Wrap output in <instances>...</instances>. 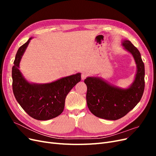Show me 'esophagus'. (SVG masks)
<instances>
[{
	"label": "esophagus",
	"mask_w": 156,
	"mask_h": 156,
	"mask_svg": "<svg viewBox=\"0 0 156 156\" xmlns=\"http://www.w3.org/2000/svg\"><path fill=\"white\" fill-rule=\"evenodd\" d=\"M88 75V73H87V72H82V73H81V79H82L83 80L85 79L87 77Z\"/></svg>",
	"instance_id": "34e87169"
}]
</instances>
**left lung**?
Segmentation results:
<instances>
[{
	"label": "left lung",
	"instance_id": "obj_1",
	"mask_svg": "<svg viewBox=\"0 0 156 156\" xmlns=\"http://www.w3.org/2000/svg\"><path fill=\"white\" fill-rule=\"evenodd\" d=\"M122 45L133 55L137 66L135 81L127 89L113 87L98 77H87V103L94 115L116 120L126 115L140 101L144 90V64L137 48L128 40Z\"/></svg>",
	"mask_w": 156,
	"mask_h": 156
}]
</instances>
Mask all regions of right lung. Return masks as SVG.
I'll use <instances>...</instances> for the list:
<instances>
[{
    "instance_id": "1",
    "label": "right lung",
    "mask_w": 156,
    "mask_h": 156,
    "mask_svg": "<svg viewBox=\"0 0 156 156\" xmlns=\"http://www.w3.org/2000/svg\"><path fill=\"white\" fill-rule=\"evenodd\" d=\"M31 38L21 45L16 53L12 72L13 92L19 104L30 116L36 120H48L63 112L66 97L81 81V73L48 84H36L27 82L19 68L22 56Z\"/></svg>"
}]
</instances>
